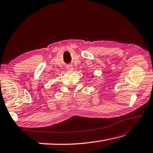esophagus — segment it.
I'll return each instance as SVG.
<instances>
[{
    "mask_svg": "<svg viewBox=\"0 0 153 153\" xmlns=\"http://www.w3.org/2000/svg\"><path fill=\"white\" fill-rule=\"evenodd\" d=\"M67 69L68 71H73V65H68V66L67 67Z\"/></svg>",
    "mask_w": 153,
    "mask_h": 153,
    "instance_id": "esophagus-1",
    "label": "esophagus"
}]
</instances>
